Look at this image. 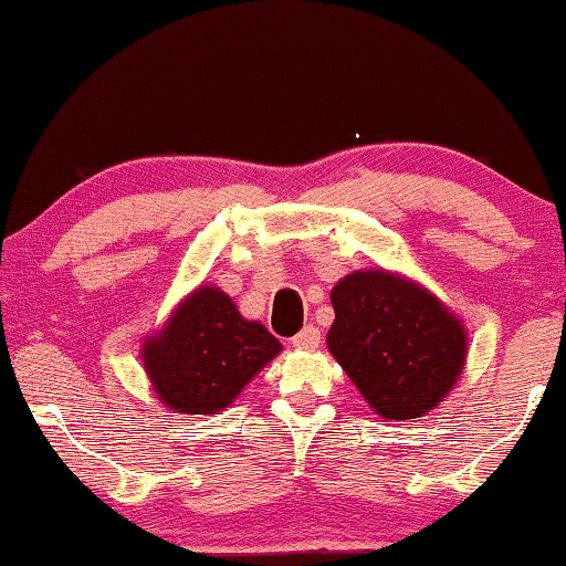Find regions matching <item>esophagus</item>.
Returning <instances> with one entry per match:
<instances>
[{
	"label": "esophagus",
	"mask_w": 566,
	"mask_h": 566,
	"mask_svg": "<svg viewBox=\"0 0 566 566\" xmlns=\"http://www.w3.org/2000/svg\"><path fill=\"white\" fill-rule=\"evenodd\" d=\"M292 346L297 348V352H315V348L321 346V331H317L315 325H305V328L292 338Z\"/></svg>",
	"instance_id": "obj_1"
}]
</instances>
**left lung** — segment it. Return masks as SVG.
Wrapping results in <instances>:
<instances>
[{"mask_svg": "<svg viewBox=\"0 0 566 566\" xmlns=\"http://www.w3.org/2000/svg\"><path fill=\"white\" fill-rule=\"evenodd\" d=\"M328 352L385 420L433 410L467 364V328L423 284L387 269H359L331 292Z\"/></svg>", "mask_w": 566, "mask_h": 566, "instance_id": "left-lung-1", "label": "left lung"}]
</instances>
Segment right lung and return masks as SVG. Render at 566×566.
<instances>
[{"label": "right lung", "mask_w": 566, "mask_h": 566, "mask_svg": "<svg viewBox=\"0 0 566 566\" xmlns=\"http://www.w3.org/2000/svg\"><path fill=\"white\" fill-rule=\"evenodd\" d=\"M282 352L256 321L212 284H200L169 321L140 344L143 369L164 408L181 416H218Z\"/></svg>", "instance_id": "1"}]
</instances>
